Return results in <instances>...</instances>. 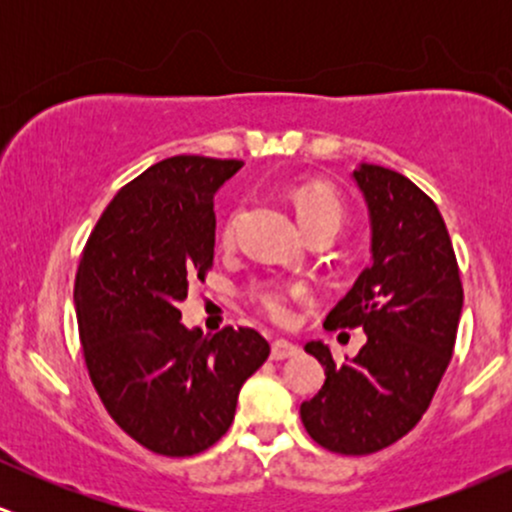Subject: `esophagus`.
Returning a JSON list of instances; mask_svg holds the SVG:
<instances>
[{
	"label": "esophagus",
	"mask_w": 512,
	"mask_h": 512,
	"mask_svg": "<svg viewBox=\"0 0 512 512\" xmlns=\"http://www.w3.org/2000/svg\"><path fill=\"white\" fill-rule=\"evenodd\" d=\"M298 351H301V349H298L296 344L286 342V339H276V342H272V358H274V361H284V358L296 356Z\"/></svg>",
	"instance_id": "1"
}]
</instances>
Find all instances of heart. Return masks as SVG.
Here are the masks:
<instances>
[{"label":"heart","mask_w":512,"mask_h":512,"mask_svg":"<svg viewBox=\"0 0 512 512\" xmlns=\"http://www.w3.org/2000/svg\"><path fill=\"white\" fill-rule=\"evenodd\" d=\"M296 211L305 231L322 226V223H332L339 228L342 221V202L334 195L332 187L313 182V185H303L296 190ZM233 228H236V216H231L223 223L221 240L228 243L233 238ZM305 289L298 284H284V281H262L252 289V296L260 303V308L274 320L284 322L291 317V308L298 298H303Z\"/></svg>","instance_id":"obj_1"}]
</instances>
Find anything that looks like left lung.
Instances as JSON below:
<instances>
[{
  "label": "left lung",
  "instance_id": "1",
  "mask_svg": "<svg viewBox=\"0 0 512 512\" xmlns=\"http://www.w3.org/2000/svg\"><path fill=\"white\" fill-rule=\"evenodd\" d=\"M351 178L370 216V267L325 327H363L366 344L344 363L327 344H305L327 378L301 404V419L322 448L370 455L407 436L426 414L455 349L464 296L433 199L402 173L373 163H361Z\"/></svg>",
  "mask_w": 512,
  "mask_h": 512
}]
</instances>
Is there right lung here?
I'll return each instance as SVG.
<instances>
[{
  "instance_id": "right-lung-1",
  "label": "right lung",
  "mask_w": 512,
  "mask_h": 512,
  "mask_svg": "<svg viewBox=\"0 0 512 512\" xmlns=\"http://www.w3.org/2000/svg\"><path fill=\"white\" fill-rule=\"evenodd\" d=\"M243 161L173 156L146 168L105 207L74 284L84 361L127 436L166 457L204 452L228 431L238 392L267 361L250 327L209 337L178 303L214 262V195Z\"/></svg>"
}]
</instances>
